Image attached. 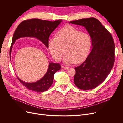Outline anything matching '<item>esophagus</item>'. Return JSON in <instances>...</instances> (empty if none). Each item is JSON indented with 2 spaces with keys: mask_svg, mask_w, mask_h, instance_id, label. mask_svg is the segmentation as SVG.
Instances as JSON below:
<instances>
[{
  "mask_svg": "<svg viewBox=\"0 0 123 123\" xmlns=\"http://www.w3.org/2000/svg\"><path fill=\"white\" fill-rule=\"evenodd\" d=\"M61 67H62V68L65 69H66V70H68V69H69V67H66V66H61Z\"/></svg>",
  "mask_w": 123,
  "mask_h": 123,
  "instance_id": "esophagus-1",
  "label": "esophagus"
}]
</instances>
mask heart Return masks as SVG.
<instances>
[{"instance_id":"b5f03b06","label":"heart","mask_w":123,"mask_h":123,"mask_svg":"<svg viewBox=\"0 0 123 123\" xmlns=\"http://www.w3.org/2000/svg\"><path fill=\"white\" fill-rule=\"evenodd\" d=\"M90 35L68 25L59 30L56 38L48 41V49L53 57L59 61L66 51L64 62L67 64H78L87 56L91 46ZM65 50H64V48Z\"/></svg>"}]
</instances>
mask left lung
<instances>
[{
	"instance_id": "8db88e82",
	"label": "left lung",
	"mask_w": 123,
	"mask_h": 123,
	"mask_svg": "<svg viewBox=\"0 0 123 123\" xmlns=\"http://www.w3.org/2000/svg\"><path fill=\"white\" fill-rule=\"evenodd\" d=\"M70 23L84 26L91 36L92 46L86 60L75 68L74 84L81 90L94 89L105 80L113 68L115 45L112 35L94 17Z\"/></svg>"
}]
</instances>
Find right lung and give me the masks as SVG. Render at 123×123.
<instances>
[{"instance_id": "1", "label": "right lung", "mask_w": 123, "mask_h": 123, "mask_svg": "<svg viewBox=\"0 0 123 123\" xmlns=\"http://www.w3.org/2000/svg\"><path fill=\"white\" fill-rule=\"evenodd\" d=\"M62 21V20L51 21L39 19H31L22 21L18 25L14 33L12 42L10 47V53L15 40L24 37L37 38L48 48V40L50 34ZM60 69L61 65L59 64L50 62L45 75L35 83H25L18 77L17 79L25 87L29 90L36 92H44L51 86L53 82L54 74Z\"/></svg>"}]
</instances>
